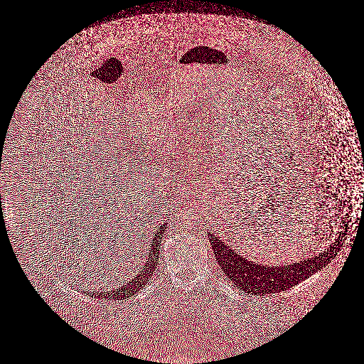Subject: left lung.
Wrapping results in <instances>:
<instances>
[{"instance_id": "left-lung-1", "label": "left lung", "mask_w": 364, "mask_h": 364, "mask_svg": "<svg viewBox=\"0 0 364 364\" xmlns=\"http://www.w3.org/2000/svg\"><path fill=\"white\" fill-rule=\"evenodd\" d=\"M208 235L211 237L210 242L213 254L216 255L222 270L240 290L251 294H269L288 290L328 264L343 246L341 231L338 239H335V242L318 255L304 259L299 264L269 267L247 261L240 257V254L231 250L225 242L213 237L211 232H208Z\"/></svg>"}]
</instances>
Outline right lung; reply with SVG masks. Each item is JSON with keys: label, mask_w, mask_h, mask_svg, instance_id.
Returning a JSON list of instances; mask_svg holds the SVG:
<instances>
[{"label": "right lung", "mask_w": 364, "mask_h": 364, "mask_svg": "<svg viewBox=\"0 0 364 364\" xmlns=\"http://www.w3.org/2000/svg\"><path fill=\"white\" fill-rule=\"evenodd\" d=\"M164 228H157V232L151 242V250L146 258V264L141 269V272L134 277L126 287H121L119 289H113L112 291H100L97 293L95 297L98 299H109V300H119V299H127L133 296L139 289L144 288L149 278L153 276L156 266L159 264V255H160V245L163 239ZM88 293V291H87ZM88 296H94V293H88Z\"/></svg>", "instance_id": "obj_1"}]
</instances>
